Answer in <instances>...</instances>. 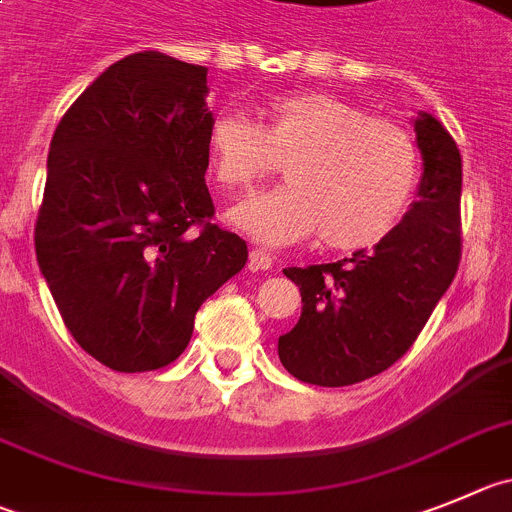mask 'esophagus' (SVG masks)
<instances>
[{"label":"esophagus","mask_w":512,"mask_h":512,"mask_svg":"<svg viewBox=\"0 0 512 512\" xmlns=\"http://www.w3.org/2000/svg\"><path fill=\"white\" fill-rule=\"evenodd\" d=\"M272 265H275V260H272L270 252L252 247V250H250V267H252V270H270Z\"/></svg>","instance_id":"1"}]
</instances>
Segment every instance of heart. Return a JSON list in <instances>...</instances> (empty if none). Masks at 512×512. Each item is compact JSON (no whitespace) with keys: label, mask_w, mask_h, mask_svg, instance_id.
<instances>
[{"label":"heart","mask_w":512,"mask_h":512,"mask_svg":"<svg viewBox=\"0 0 512 512\" xmlns=\"http://www.w3.org/2000/svg\"><path fill=\"white\" fill-rule=\"evenodd\" d=\"M209 171L224 191H245L285 161L288 184L229 212V222L265 245L321 234L331 250L384 242L412 204L419 148L396 121L328 93L267 100L257 126L219 113L207 131Z\"/></svg>","instance_id":"1"}]
</instances>
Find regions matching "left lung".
<instances>
[{"mask_svg": "<svg viewBox=\"0 0 512 512\" xmlns=\"http://www.w3.org/2000/svg\"><path fill=\"white\" fill-rule=\"evenodd\" d=\"M424 171L417 202L374 250L328 265L283 270L303 310L280 336L278 356L295 379L348 386L371 379L412 348L460 267L462 159L429 113L414 121Z\"/></svg>", "mask_w": 512, "mask_h": 512, "instance_id": "8db88e82", "label": "left lung"}]
</instances>
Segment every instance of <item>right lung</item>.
Masks as SVG:
<instances>
[{
	"mask_svg": "<svg viewBox=\"0 0 512 512\" xmlns=\"http://www.w3.org/2000/svg\"><path fill=\"white\" fill-rule=\"evenodd\" d=\"M207 93L202 65L133 52L52 136L37 262L68 331L113 371L176 361L204 300L247 262V242L212 224Z\"/></svg>",
	"mask_w": 512,
	"mask_h": 512,
	"instance_id": "obj_1",
	"label": "right lung"
}]
</instances>
